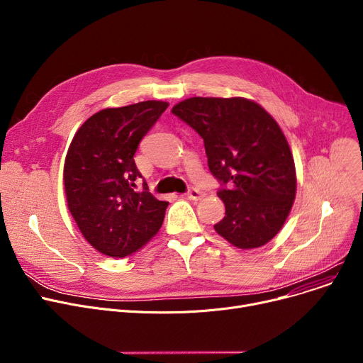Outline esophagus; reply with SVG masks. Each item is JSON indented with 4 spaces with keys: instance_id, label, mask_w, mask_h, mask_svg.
<instances>
[{
    "instance_id": "1",
    "label": "esophagus",
    "mask_w": 363,
    "mask_h": 363,
    "mask_svg": "<svg viewBox=\"0 0 363 363\" xmlns=\"http://www.w3.org/2000/svg\"><path fill=\"white\" fill-rule=\"evenodd\" d=\"M185 196H186V199H188V200H194V201H197V200H200L204 194H203L201 191H199L197 188H189V189H188V193H186Z\"/></svg>"
}]
</instances>
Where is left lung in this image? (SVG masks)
<instances>
[{
  "label": "left lung",
  "instance_id": "obj_1",
  "mask_svg": "<svg viewBox=\"0 0 363 363\" xmlns=\"http://www.w3.org/2000/svg\"><path fill=\"white\" fill-rule=\"evenodd\" d=\"M172 113L197 130L208 169L228 185L218 191L225 218L215 231L242 250L269 242L290 215L297 186L291 148L277 121L242 97H191Z\"/></svg>",
  "mask_w": 363,
  "mask_h": 363
}]
</instances>
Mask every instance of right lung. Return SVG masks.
<instances>
[{
    "label": "right lung",
    "instance_id": "add662e5",
    "mask_svg": "<svg viewBox=\"0 0 363 363\" xmlns=\"http://www.w3.org/2000/svg\"><path fill=\"white\" fill-rule=\"evenodd\" d=\"M166 101H141L100 110L74 133L65 160L69 212L84 238L100 253L125 257L155 237L167 201L137 191L141 178L135 151L167 108Z\"/></svg>",
    "mask_w": 363,
    "mask_h": 363
}]
</instances>
